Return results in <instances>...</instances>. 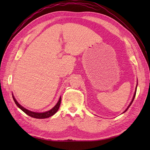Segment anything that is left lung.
<instances>
[{"instance_id":"8db88e82","label":"left lung","mask_w":150,"mask_h":150,"mask_svg":"<svg viewBox=\"0 0 150 150\" xmlns=\"http://www.w3.org/2000/svg\"><path fill=\"white\" fill-rule=\"evenodd\" d=\"M137 86H138V81H137V86H136V88H135V92H134V95H133V99H132V100H131V103H130V104H129V106L127 107V108L125 110V111L122 112V113H124V112H125L127 110H128V108H129V106L131 105V104H132V103L133 102V100H134V98H135V96H136V93H137Z\"/></svg>"}]
</instances>
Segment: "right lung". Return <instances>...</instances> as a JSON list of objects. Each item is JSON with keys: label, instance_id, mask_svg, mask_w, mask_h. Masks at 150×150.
<instances>
[{"label": "right lung", "instance_id": "1", "mask_svg": "<svg viewBox=\"0 0 150 150\" xmlns=\"http://www.w3.org/2000/svg\"><path fill=\"white\" fill-rule=\"evenodd\" d=\"M12 98H13V101H14L16 104L18 108H20L22 111H24L26 115H28V116H29L30 117H34V118H37V119L47 118V117H49L53 116L58 111L59 108V106H60V104H61V96H60L57 104L52 109H51V110L49 111H47L46 112H34V111H30V110H28V109H26L24 107L22 106V105H21V104L17 102L15 97L13 96V94H12Z\"/></svg>", "mask_w": 150, "mask_h": 150}]
</instances>
